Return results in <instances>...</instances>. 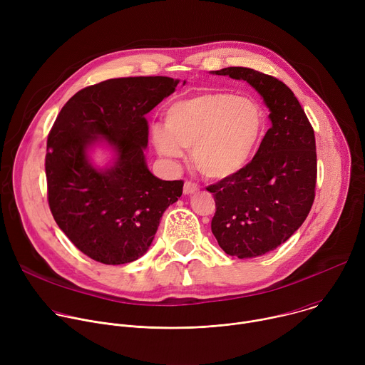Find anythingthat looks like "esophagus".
Segmentation results:
<instances>
[{"label": "esophagus", "instance_id": "1", "mask_svg": "<svg viewBox=\"0 0 365 365\" xmlns=\"http://www.w3.org/2000/svg\"><path fill=\"white\" fill-rule=\"evenodd\" d=\"M197 189H199V187H197V185H196L195 182H192V180H186V182H185V185H183V193H185V195L195 193Z\"/></svg>", "mask_w": 365, "mask_h": 365}]
</instances>
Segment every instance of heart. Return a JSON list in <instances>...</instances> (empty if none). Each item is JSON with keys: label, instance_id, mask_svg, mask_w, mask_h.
Wrapping results in <instances>:
<instances>
[{"label": "heart", "instance_id": "b5f03b06", "mask_svg": "<svg viewBox=\"0 0 365 365\" xmlns=\"http://www.w3.org/2000/svg\"><path fill=\"white\" fill-rule=\"evenodd\" d=\"M266 118L257 102L227 92L199 93L173 102L166 127H153V143L166 159L192 160L206 178L237 175L252 160L263 141Z\"/></svg>", "mask_w": 365, "mask_h": 365}]
</instances>
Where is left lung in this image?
<instances>
[{
  "mask_svg": "<svg viewBox=\"0 0 365 365\" xmlns=\"http://www.w3.org/2000/svg\"><path fill=\"white\" fill-rule=\"evenodd\" d=\"M212 73L247 81L270 110L272 127L247 168L206 187L215 199L211 228L220 247L228 255L252 258L286 242L314 205L315 133L292 89L277 78L241 66Z\"/></svg>",
  "mask_w": 365,
  "mask_h": 365,
  "instance_id": "8db88e82",
  "label": "left lung"
}]
</instances>
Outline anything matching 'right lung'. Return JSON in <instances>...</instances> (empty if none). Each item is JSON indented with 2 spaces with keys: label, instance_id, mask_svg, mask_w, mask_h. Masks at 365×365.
<instances>
[{
  "label": "right lung",
  "instance_id": "1",
  "mask_svg": "<svg viewBox=\"0 0 365 365\" xmlns=\"http://www.w3.org/2000/svg\"><path fill=\"white\" fill-rule=\"evenodd\" d=\"M168 76L108 79L76 92L47 137L46 179L51 215L72 244L102 264H125L150 247L183 180H162L144 160L150 113L175 92ZM185 83V82H183ZM103 136L115 165L95 170L86 148Z\"/></svg>",
  "mask_w": 365,
  "mask_h": 365
}]
</instances>
